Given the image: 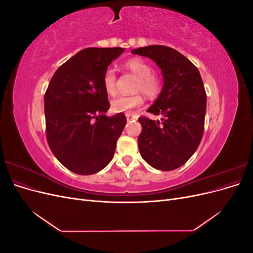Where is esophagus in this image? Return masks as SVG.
<instances>
[{
	"label": "esophagus",
	"instance_id": "esophagus-1",
	"mask_svg": "<svg viewBox=\"0 0 253 253\" xmlns=\"http://www.w3.org/2000/svg\"><path fill=\"white\" fill-rule=\"evenodd\" d=\"M126 120H127V121H131V120H133V119H137L136 115H133V114H126Z\"/></svg>",
	"mask_w": 253,
	"mask_h": 253
}]
</instances>
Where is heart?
<instances>
[{
    "label": "heart",
    "instance_id": "heart-1",
    "mask_svg": "<svg viewBox=\"0 0 253 253\" xmlns=\"http://www.w3.org/2000/svg\"><path fill=\"white\" fill-rule=\"evenodd\" d=\"M125 67L138 76V80H137L135 86L136 91L140 90L150 98H154L160 93L162 80L157 75L152 73V66L148 62L139 58H133L126 61ZM103 86L109 95L116 93V74L112 68L104 73ZM143 103L144 100L142 96L138 94L133 96H118L112 100L111 108L114 113H129L135 109L140 108Z\"/></svg>",
    "mask_w": 253,
    "mask_h": 253
}]
</instances>
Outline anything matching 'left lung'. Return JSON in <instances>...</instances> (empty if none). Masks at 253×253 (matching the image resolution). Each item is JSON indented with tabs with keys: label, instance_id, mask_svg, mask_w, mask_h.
Listing matches in <instances>:
<instances>
[{
	"label": "left lung",
	"instance_id": "1",
	"mask_svg": "<svg viewBox=\"0 0 253 253\" xmlns=\"http://www.w3.org/2000/svg\"><path fill=\"white\" fill-rule=\"evenodd\" d=\"M152 59L162 70L164 86L148 112L162 121L139 117L141 157L151 167L171 171L185 165L201 143L207 95L197 67L174 48L151 45L132 50Z\"/></svg>",
	"mask_w": 253,
	"mask_h": 253
}]
</instances>
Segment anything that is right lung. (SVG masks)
Instances as JSON below:
<instances>
[{"label":"right lung","mask_w":253,"mask_h":253,"mask_svg":"<svg viewBox=\"0 0 253 253\" xmlns=\"http://www.w3.org/2000/svg\"><path fill=\"white\" fill-rule=\"evenodd\" d=\"M125 48L88 47L61 65L44 96L46 138L66 169L90 175L110 164L126 124V115L105 116L110 102L103 76Z\"/></svg>","instance_id":"right-lung-1"}]
</instances>
